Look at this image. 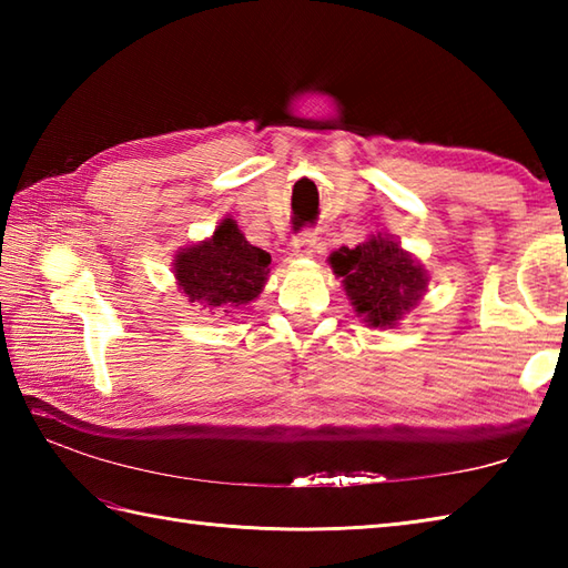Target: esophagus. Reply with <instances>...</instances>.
<instances>
[{"label": "esophagus", "mask_w": 568, "mask_h": 568, "mask_svg": "<svg viewBox=\"0 0 568 568\" xmlns=\"http://www.w3.org/2000/svg\"><path fill=\"white\" fill-rule=\"evenodd\" d=\"M320 236L315 232H303L291 241V256L293 258H310L317 248Z\"/></svg>", "instance_id": "obj_1"}]
</instances>
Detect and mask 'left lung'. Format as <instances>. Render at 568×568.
<instances>
[{
  "label": "left lung",
  "instance_id": "8db88e82",
  "mask_svg": "<svg viewBox=\"0 0 568 568\" xmlns=\"http://www.w3.org/2000/svg\"><path fill=\"white\" fill-rule=\"evenodd\" d=\"M356 315L373 329H395L427 293L429 273L388 232L371 234L358 246L329 256Z\"/></svg>",
  "mask_w": 568,
  "mask_h": 568
}]
</instances>
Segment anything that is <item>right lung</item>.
<instances>
[{"label": "right lung", "mask_w": 568, "mask_h": 568, "mask_svg": "<svg viewBox=\"0 0 568 568\" xmlns=\"http://www.w3.org/2000/svg\"><path fill=\"white\" fill-rule=\"evenodd\" d=\"M268 263L271 253L248 244L236 220L224 216L212 236L175 251L173 275L187 303L210 315H232L263 293Z\"/></svg>", "instance_id": "obj_1"}]
</instances>
